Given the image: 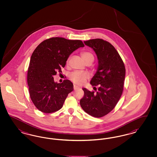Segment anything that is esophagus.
Here are the masks:
<instances>
[{"label":"esophagus","mask_w":157,"mask_h":157,"mask_svg":"<svg viewBox=\"0 0 157 157\" xmlns=\"http://www.w3.org/2000/svg\"><path fill=\"white\" fill-rule=\"evenodd\" d=\"M74 90H78V89H79V88L76 85H74Z\"/></svg>","instance_id":"obj_1"}]
</instances>
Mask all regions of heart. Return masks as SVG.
Returning a JSON list of instances; mask_svg holds the SVG:
<instances>
[{
	"label": "heart",
	"instance_id": "b5f03b06",
	"mask_svg": "<svg viewBox=\"0 0 157 157\" xmlns=\"http://www.w3.org/2000/svg\"><path fill=\"white\" fill-rule=\"evenodd\" d=\"M81 56L85 62H86L88 60L94 59L93 55L89 52H83L81 53ZM89 77L90 76L88 74L78 71L73 72L69 75L70 80L78 85L83 84L86 81L87 79L89 78Z\"/></svg>",
	"mask_w": 157,
	"mask_h": 157
}]
</instances>
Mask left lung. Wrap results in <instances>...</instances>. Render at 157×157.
Returning <instances> with one entry per match:
<instances>
[{
  "label": "left lung",
  "instance_id": "8db88e82",
  "mask_svg": "<svg viewBox=\"0 0 157 157\" xmlns=\"http://www.w3.org/2000/svg\"><path fill=\"white\" fill-rule=\"evenodd\" d=\"M84 43L97 54L98 67L90 82L96 92L83 88L84 95L80 105L90 115L101 118L111 112L120 100L124 88L125 67L119 53L109 42L95 39Z\"/></svg>",
  "mask_w": 157,
  "mask_h": 157
}]
</instances>
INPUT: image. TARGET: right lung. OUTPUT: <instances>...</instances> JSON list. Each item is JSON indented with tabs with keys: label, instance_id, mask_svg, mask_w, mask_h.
Returning <instances> with one entry per match:
<instances>
[{
	"label": "right lung",
	"instance_id": "add662e5",
	"mask_svg": "<svg viewBox=\"0 0 157 157\" xmlns=\"http://www.w3.org/2000/svg\"><path fill=\"white\" fill-rule=\"evenodd\" d=\"M84 44L80 40L51 37L37 46L30 58L27 81L30 99L41 112L49 113L59 110L67 95L74 90L69 80L54 81L53 76L62 72L69 55Z\"/></svg>",
	"mask_w": 157,
	"mask_h": 157
}]
</instances>
